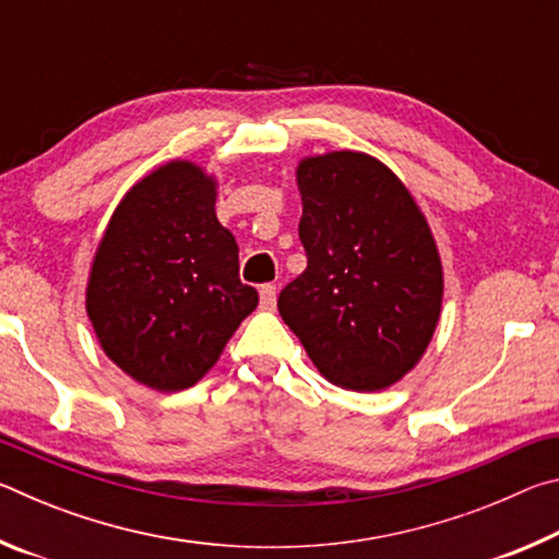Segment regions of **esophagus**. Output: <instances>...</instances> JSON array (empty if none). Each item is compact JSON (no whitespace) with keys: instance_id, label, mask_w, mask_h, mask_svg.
<instances>
[{"instance_id":"1","label":"esophagus","mask_w":559,"mask_h":559,"mask_svg":"<svg viewBox=\"0 0 559 559\" xmlns=\"http://www.w3.org/2000/svg\"><path fill=\"white\" fill-rule=\"evenodd\" d=\"M259 296H261V308L263 310L276 308V286H271V283H266V286H261Z\"/></svg>"}]
</instances>
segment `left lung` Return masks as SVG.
Wrapping results in <instances>:
<instances>
[{"label":"left lung","instance_id":"obj_1","mask_svg":"<svg viewBox=\"0 0 559 559\" xmlns=\"http://www.w3.org/2000/svg\"><path fill=\"white\" fill-rule=\"evenodd\" d=\"M298 234L308 269L278 313L330 384L380 392L412 372L441 318L443 269L427 216L380 159L302 157Z\"/></svg>","mask_w":559,"mask_h":559}]
</instances>
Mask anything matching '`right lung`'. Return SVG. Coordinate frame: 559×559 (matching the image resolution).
Listing matches in <instances>:
<instances>
[{
	"mask_svg": "<svg viewBox=\"0 0 559 559\" xmlns=\"http://www.w3.org/2000/svg\"><path fill=\"white\" fill-rule=\"evenodd\" d=\"M214 204L216 179L173 159L128 189L93 257L91 325L103 353L150 390L200 382L259 306Z\"/></svg>",
	"mask_w": 559,
	"mask_h": 559,
	"instance_id": "right-lung-1",
	"label": "right lung"
}]
</instances>
